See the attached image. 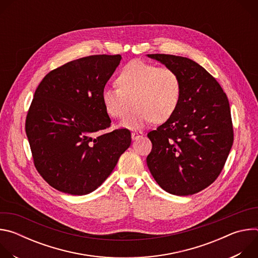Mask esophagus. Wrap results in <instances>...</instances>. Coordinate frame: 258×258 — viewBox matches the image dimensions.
<instances>
[{
  "label": "esophagus",
  "instance_id": "34e87169",
  "mask_svg": "<svg viewBox=\"0 0 258 258\" xmlns=\"http://www.w3.org/2000/svg\"><path fill=\"white\" fill-rule=\"evenodd\" d=\"M144 136V134L142 133V132H134V133H132V139L134 140V141H136V140H139L141 137H143Z\"/></svg>",
  "mask_w": 258,
  "mask_h": 258
}]
</instances>
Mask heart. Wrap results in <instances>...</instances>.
<instances>
[{"label":"heart","mask_w":258,"mask_h":258,"mask_svg":"<svg viewBox=\"0 0 258 258\" xmlns=\"http://www.w3.org/2000/svg\"><path fill=\"white\" fill-rule=\"evenodd\" d=\"M116 84L118 87L104 88L102 102L106 112L114 118H122L134 103L135 108L120 123L130 130L167 120L177 109L182 91L174 69L143 60L128 62L118 73Z\"/></svg>","instance_id":"b5f03b06"}]
</instances>
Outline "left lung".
Returning <instances> with one entry per match:
<instances>
[{"instance_id":"8db88e82","label":"left lung","mask_w":258,"mask_h":258,"mask_svg":"<svg viewBox=\"0 0 258 258\" xmlns=\"http://www.w3.org/2000/svg\"><path fill=\"white\" fill-rule=\"evenodd\" d=\"M147 56L174 69L182 85L175 112L148 134L152 151L147 165L167 193L193 195L217 178L231 151L229 100L216 80L195 61L166 54Z\"/></svg>"}]
</instances>
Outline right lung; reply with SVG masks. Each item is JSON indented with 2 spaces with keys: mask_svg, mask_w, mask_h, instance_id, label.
I'll use <instances>...</instances> for the list:
<instances>
[{
  "mask_svg": "<svg viewBox=\"0 0 258 258\" xmlns=\"http://www.w3.org/2000/svg\"><path fill=\"white\" fill-rule=\"evenodd\" d=\"M120 55H94L49 72L35 90L25 122L35 168L54 189L87 195L111 174L132 143L131 132L97 136L111 120L102 92Z\"/></svg>",
  "mask_w": 258,
  "mask_h": 258,
  "instance_id": "add662e5",
  "label": "right lung"
}]
</instances>
